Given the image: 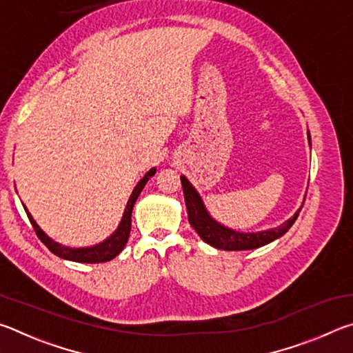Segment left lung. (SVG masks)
<instances>
[{
    "label": "left lung",
    "mask_w": 353,
    "mask_h": 353,
    "mask_svg": "<svg viewBox=\"0 0 353 353\" xmlns=\"http://www.w3.org/2000/svg\"><path fill=\"white\" fill-rule=\"evenodd\" d=\"M310 141V134H308ZM183 196H185V205L188 210V221L193 225V229L198 232V235L204 240L207 244L224 250H250L265 246V244L277 240L279 236L285 235L288 232L290 227L294 224L299 213H301L302 207L299 208L294 216L290 218L282 225L276 227V229L265 230V232H256V234H238L235 230L227 229V227L218 224L216 221L210 218V214L207 213L204 204H202L201 196L198 194L191 183L185 179L181 177Z\"/></svg>",
    "instance_id": "1"
}]
</instances>
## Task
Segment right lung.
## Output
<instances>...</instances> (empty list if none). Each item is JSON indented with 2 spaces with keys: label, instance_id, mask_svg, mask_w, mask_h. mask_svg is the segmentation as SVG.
<instances>
[{
  "label": "right lung",
  "instance_id": "obj_1",
  "mask_svg": "<svg viewBox=\"0 0 353 353\" xmlns=\"http://www.w3.org/2000/svg\"><path fill=\"white\" fill-rule=\"evenodd\" d=\"M155 174V168L149 170L145 177L141 179V181L137 183V187L134 188L132 194H130V198L128 201V205H126V210H124L123 214V219L121 223H119L118 230L113 234L110 238H107L105 241H103L98 246H93V248H82V249H71V248H65L62 244H59L56 241H52L50 236L45 235V232L40 229L37 225V223L32 219L31 213H29L26 208V213H28V218L31 221V224L34 227L35 234H37L39 240L45 244V246L51 250L52 254L61 256V259L65 260H71V261H77V263H104V261H109L112 259H115V256L121 252L124 244L128 243L129 240V234H130V216H132V210H134V204L137 198H139L141 190L145 188L146 182L149 181V177H152Z\"/></svg>",
  "mask_w": 353,
  "mask_h": 353
}]
</instances>
